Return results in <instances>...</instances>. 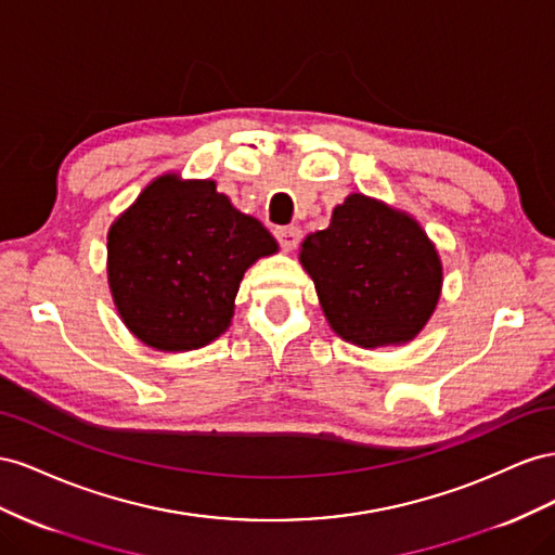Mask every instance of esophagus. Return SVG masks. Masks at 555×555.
Listing matches in <instances>:
<instances>
[{
    "label": "esophagus",
    "mask_w": 555,
    "mask_h": 555,
    "mask_svg": "<svg viewBox=\"0 0 555 555\" xmlns=\"http://www.w3.org/2000/svg\"><path fill=\"white\" fill-rule=\"evenodd\" d=\"M276 240L283 250H293L299 244V240H302V232H299L297 228H279Z\"/></svg>",
    "instance_id": "obj_1"
}]
</instances>
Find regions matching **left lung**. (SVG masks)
Masks as SVG:
<instances>
[{
  "label": "left lung",
  "mask_w": 555,
  "mask_h": 555,
  "mask_svg": "<svg viewBox=\"0 0 555 555\" xmlns=\"http://www.w3.org/2000/svg\"><path fill=\"white\" fill-rule=\"evenodd\" d=\"M299 262L313 279L330 327L362 348L398 346L430 321L441 293V260L404 211L360 193L309 234Z\"/></svg>",
  "instance_id": "1"
}]
</instances>
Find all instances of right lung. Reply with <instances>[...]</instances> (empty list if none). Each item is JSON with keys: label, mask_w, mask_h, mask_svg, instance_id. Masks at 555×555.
Instances as JSON below:
<instances>
[{"label": "right lung", "mask_w": 555, "mask_h": 555, "mask_svg": "<svg viewBox=\"0 0 555 555\" xmlns=\"http://www.w3.org/2000/svg\"><path fill=\"white\" fill-rule=\"evenodd\" d=\"M279 250L214 181L165 173L108 230V288L122 323L157 351H195L230 327L246 269Z\"/></svg>", "instance_id": "right-lung-1"}]
</instances>
